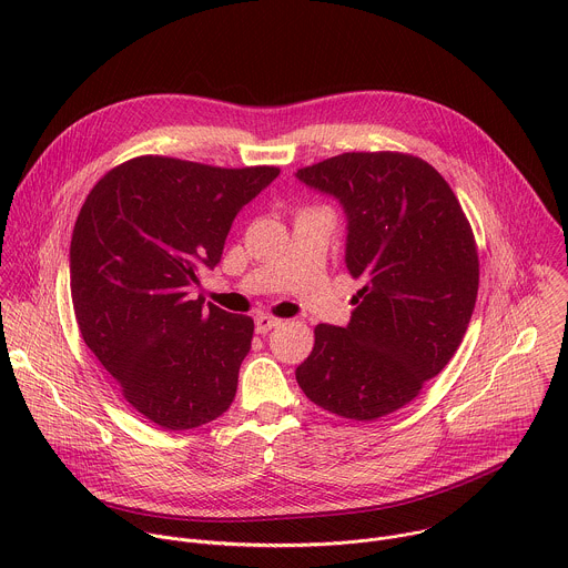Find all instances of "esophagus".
I'll return each mask as SVG.
<instances>
[{
	"instance_id": "esophagus-1",
	"label": "esophagus",
	"mask_w": 568,
	"mask_h": 568,
	"mask_svg": "<svg viewBox=\"0 0 568 568\" xmlns=\"http://www.w3.org/2000/svg\"><path fill=\"white\" fill-rule=\"evenodd\" d=\"M276 326H281V318L270 316V314H258V316H256V333H258V335H265V333H270V331L276 328Z\"/></svg>"
}]
</instances>
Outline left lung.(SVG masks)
Wrapping results in <instances>:
<instances>
[{"instance_id": "obj_1", "label": "left lung", "mask_w": 568, "mask_h": 568, "mask_svg": "<svg viewBox=\"0 0 568 568\" xmlns=\"http://www.w3.org/2000/svg\"><path fill=\"white\" fill-rule=\"evenodd\" d=\"M296 178L344 206L346 267L364 283L346 328H314L296 382L316 407L371 423L409 404L460 346L478 292L474 233L414 154L344 152Z\"/></svg>"}]
</instances>
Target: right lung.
I'll return each instance as SVG.
<instances>
[{
	"label": "right lung",
	"instance_id": "obj_1",
	"mask_svg": "<svg viewBox=\"0 0 568 568\" xmlns=\"http://www.w3.org/2000/svg\"><path fill=\"white\" fill-rule=\"evenodd\" d=\"M278 173L143 154L108 171L78 213L69 272L80 335L159 427L195 429L231 407L254 318L189 290L220 263L237 211Z\"/></svg>",
	"mask_w": 568,
	"mask_h": 568
}]
</instances>
